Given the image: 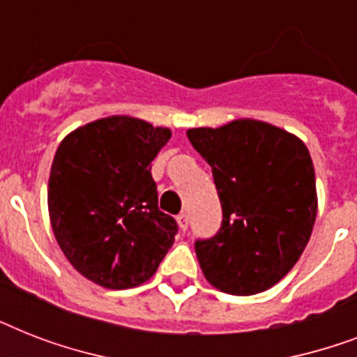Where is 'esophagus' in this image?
Instances as JSON below:
<instances>
[{
  "label": "esophagus",
  "instance_id": "1",
  "mask_svg": "<svg viewBox=\"0 0 357 357\" xmlns=\"http://www.w3.org/2000/svg\"><path fill=\"white\" fill-rule=\"evenodd\" d=\"M178 224H179V228L183 229H187L189 228V215H187V213H179L178 215Z\"/></svg>",
  "mask_w": 357,
  "mask_h": 357
}]
</instances>
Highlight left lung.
I'll return each instance as SVG.
<instances>
[{
  "label": "left lung",
  "instance_id": "obj_1",
  "mask_svg": "<svg viewBox=\"0 0 357 357\" xmlns=\"http://www.w3.org/2000/svg\"><path fill=\"white\" fill-rule=\"evenodd\" d=\"M213 170L222 224L196 238L204 276L248 296L278 283L304 252L317 217L315 168L294 135L257 120L187 131Z\"/></svg>",
  "mask_w": 357,
  "mask_h": 357
}]
</instances>
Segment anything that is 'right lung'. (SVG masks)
I'll return each mask as SVG.
<instances>
[{"mask_svg": "<svg viewBox=\"0 0 357 357\" xmlns=\"http://www.w3.org/2000/svg\"><path fill=\"white\" fill-rule=\"evenodd\" d=\"M170 129L109 116L75 129L53 157L47 207L59 246L75 271L107 289L153 276L178 222L157 206L151 161Z\"/></svg>", "mask_w": 357, "mask_h": 357, "instance_id": "right-lung-1", "label": "right lung"}]
</instances>
